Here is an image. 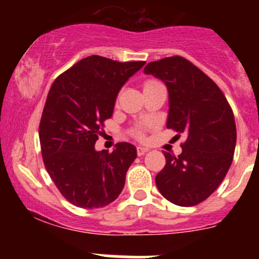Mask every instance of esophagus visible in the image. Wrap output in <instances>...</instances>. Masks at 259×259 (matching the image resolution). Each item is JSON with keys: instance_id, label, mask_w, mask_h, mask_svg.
Masks as SVG:
<instances>
[{"instance_id": "esophagus-1", "label": "esophagus", "mask_w": 259, "mask_h": 259, "mask_svg": "<svg viewBox=\"0 0 259 259\" xmlns=\"http://www.w3.org/2000/svg\"><path fill=\"white\" fill-rule=\"evenodd\" d=\"M148 151V148L146 147H141L139 146L138 148H136V152H138V156H142V154H145Z\"/></svg>"}]
</instances>
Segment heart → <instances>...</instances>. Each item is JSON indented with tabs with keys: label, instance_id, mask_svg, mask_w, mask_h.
Returning a JSON list of instances; mask_svg holds the SVG:
<instances>
[{
	"label": "heart",
	"instance_id": "1",
	"mask_svg": "<svg viewBox=\"0 0 259 259\" xmlns=\"http://www.w3.org/2000/svg\"><path fill=\"white\" fill-rule=\"evenodd\" d=\"M159 84L158 81H156V80H152V79H148L146 81H144V90H147V89L152 88V86ZM145 132H146V126L142 125V124H139V125L134 126L132 130H130V135L133 136V138H135L136 140H144L145 139Z\"/></svg>",
	"mask_w": 259,
	"mask_h": 259
}]
</instances>
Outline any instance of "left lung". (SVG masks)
<instances>
[{"label":"left lung","mask_w":259,"mask_h":259,"mask_svg":"<svg viewBox=\"0 0 259 259\" xmlns=\"http://www.w3.org/2000/svg\"><path fill=\"white\" fill-rule=\"evenodd\" d=\"M145 73L167 85L168 129L187 136L179 156L164 152L165 165L157 174L156 185L171 203L196 206L215 191L233 162V109L218 85L181 56L151 62Z\"/></svg>","instance_id":"left-lung-1"}]
</instances>
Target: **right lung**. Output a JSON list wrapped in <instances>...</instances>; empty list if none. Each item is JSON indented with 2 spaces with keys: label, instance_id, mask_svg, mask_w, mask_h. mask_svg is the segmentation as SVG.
<instances>
[{
  "label": "right lung",
  "instance_id": "add662e5",
  "mask_svg": "<svg viewBox=\"0 0 259 259\" xmlns=\"http://www.w3.org/2000/svg\"><path fill=\"white\" fill-rule=\"evenodd\" d=\"M144 64L89 56L58 75L50 89L38 125L41 154L55 185L74 206L105 207L123 190L138 156L135 146L119 142L113 152H97L95 144L120 88Z\"/></svg>",
  "mask_w": 259,
  "mask_h": 259
}]
</instances>
